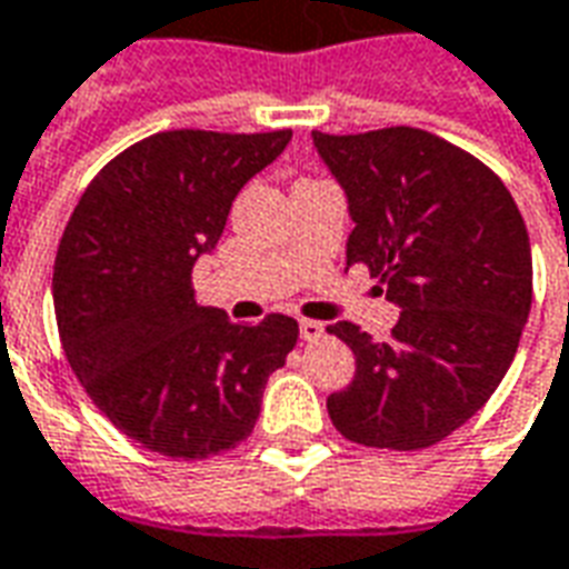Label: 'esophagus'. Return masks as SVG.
Masks as SVG:
<instances>
[{
	"label": "esophagus",
	"instance_id": "esophagus-1",
	"mask_svg": "<svg viewBox=\"0 0 569 569\" xmlns=\"http://www.w3.org/2000/svg\"><path fill=\"white\" fill-rule=\"evenodd\" d=\"M298 332H301V339L305 341H320L326 336V326L317 323V320H301V323H298Z\"/></svg>",
	"mask_w": 569,
	"mask_h": 569
}]
</instances>
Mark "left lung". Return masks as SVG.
Returning a JSON list of instances; mask_svg holds the SVG:
<instances>
[{"label": "left lung", "instance_id": "1", "mask_svg": "<svg viewBox=\"0 0 569 569\" xmlns=\"http://www.w3.org/2000/svg\"><path fill=\"white\" fill-rule=\"evenodd\" d=\"M348 200V264L363 261L400 308L391 341L339 320L357 372L326 400L341 435L425 450L462 428L511 367L533 301L530 237L496 174L422 129L313 132Z\"/></svg>", "mask_w": 569, "mask_h": 569}]
</instances>
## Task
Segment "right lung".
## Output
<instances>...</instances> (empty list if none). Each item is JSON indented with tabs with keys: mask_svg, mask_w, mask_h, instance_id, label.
<instances>
[{
	"mask_svg": "<svg viewBox=\"0 0 569 569\" xmlns=\"http://www.w3.org/2000/svg\"><path fill=\"white\" fill-rule=\"evenodd\" d=\"M289 141V129L150 134L107 162L63 230L51 277L63 353L94 407L150 452L190 462L237 447L296 348L292 317L230 323L190 286L230 202Z\"/></svg>",
	"mask_w": 569,
	"mask_h": 569,
	"instance_id": "1",
	"label": "right lung"
}]
</instances>
